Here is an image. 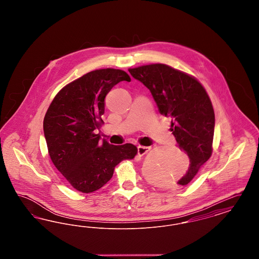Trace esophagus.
<instances>
[{
  "label": "esophagus",
  "mask_w": 259,
  "mask_h": 259,
  "mask_svg": "<svg viewBox=\"0 0 259 259\" xmlns=\"http://www.w3.org/2000/svg\"><path fill=\"white\" fill-rule=\"evenodd\" d=\"M149 149H150L149 147H143V146H139V147H138V154H139L140 156H143V155H145V154L148 152Z\"/></svg>",
  "instance_id": "esophagus-1"
}]
</instances>
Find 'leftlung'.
Wrapping results in <instances>:
<instances>
[{"label":"left lung","mask_w":259,"mask_h":259,"mask_svg":"<svg viewBox=\"0 0 259 259\" xmlns=\"http://www.w3.org/2000/svg\"><path fill=\"white\" fill-rule=\"evenodd\" d=\"M131 75L148 87L161 114L169 116L178 147L189 158V167L177 183L165 182L160 175L153 182L172 188L189 184L212 151L214 112L209 96L194 77L164 64L129 69Z\"/></svg>","instance_id":"left-lung-1"}]
</instances>
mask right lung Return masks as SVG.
<instances>
[{
	"label": "right lung",
	"instance_id": "obj_1",
	"mask_svg": "<svg viewBox=\"0 0 259 259\" xmlns=\"http://www.w3.org/2000/svg\"><path fill=\"white\" fill-rule=\"evenodd\" d=\"M127 73L115 69L92 71L67 84L53 99L44 119L50 158L76 190L90 193L106 185L114 167L133 159L132 144L113 146L95 134L103 122L105 98Z\"/></svg>",
	"mask_w": 259,
	"mask_h": 259
}]
</instances>
